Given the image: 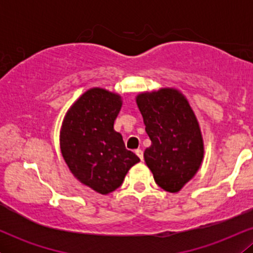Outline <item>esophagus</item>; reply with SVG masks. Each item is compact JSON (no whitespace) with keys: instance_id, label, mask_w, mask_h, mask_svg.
Returning <instances> with one entry per match:
<instances>
[{"instance_id":"esophagus-1","label":"esophagus","mask_w":253,"mask_h":253,"mask_svg":"<svg viewBox=\"0 0 253 253\" xmlns=\"http://www.w3.org/2000/svg\"><path fill=\"white\" fill-rule=\"evenodd\" d=\"M135 155L138 156L139 158H140V161H143V159H144V152H143V150H140V149L135 150Z\"/></svg>"}]
</instances>
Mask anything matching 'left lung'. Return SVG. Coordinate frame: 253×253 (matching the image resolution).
Segmentation results:
<instances>
[{
  "instance_id": "1",
  "label": "left lung",
  "mask_w": 253,
  "mask_h": 253,
  "mask_svg": "<svg viewBox=\"0 0 253 253\" xmlns=\"http://www.w3.org/2000/svg\"><path fill=\"white\" fill-rule=\"evenodd\" d=\"M151 146L144 152L147 167L162 189L177 193L193 178L203 158L199 124L189 103L173 89L144 92L136 97Z\"/></svg>"
}]
</instances>
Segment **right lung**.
Here are the masks:
<instances>
[{
    "label": "right lung",
    "mask_w": 253,
    "mask_h": 253,
    "mask_svg": "<svg viewBox=\"0 0 253 253\" xmlns=\"http://www.w3.org/2000/svg\"><path fill=\"white\" fill-rule=\"evenodd\" d=\"M120 109L119 95L90 89L66 113L60 132V150L69 169L100 194L118 189L127 171L140 162L114 130Z\"/></svg>",
    "instance_id": "obj_1"
}]
</instances>
